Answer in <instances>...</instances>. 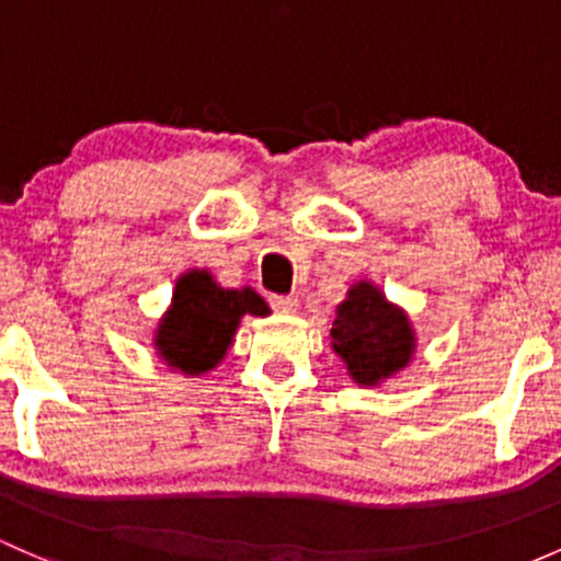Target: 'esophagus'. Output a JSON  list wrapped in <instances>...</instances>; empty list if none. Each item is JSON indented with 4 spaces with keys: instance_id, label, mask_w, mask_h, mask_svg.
I'll list each match as a JSON object with an SVG mask.
<instances>
[{
    "instance_id": "obj_1",
    "label": "esophagus",
    "mask_w": 561,
    "mask_h": 561,
    "mask_svg": "<svg viewBox=\"0 0 561 561\" xmlns=\"http://www.w3.org/2000/svg\"><path fill=\"white\" fill-rule=\"evenodd\" d=\"M270 305H273L275 312H283V316H291V312L299 310L297 297H270Z\"/></svg>"
}]
</instances>
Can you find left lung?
I'll return each instance as SVG.
<instances>
[{
  "label": "left lung",
  "instance_id": "obj_1",
  "mask_svg": "<svg viewBox=\"0 0 561 561\" xmlns=\"http://www.w3.org/2000/svg\"><path fill=\"white\" fill-rule=\"evenodd\" d=\"M331 347L353 382L377 388L412 364L417 336L407 310L371 280H358L347 288L345 302L336 305Z\"/></svg>",
  "mask_w": 561,
  "mask_h": 561
}]
</instances>
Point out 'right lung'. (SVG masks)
<instances>
[{"label":"right lung","instance_id":"right-lung-1","mask_svg":"<svg viewBox=\"0 0 561 561\" xmlns=\"http://www.w3.org/2000/svg\"><path fill=\"white\" fill-rule=\"evenodd\" d=\"M243 316H270L267 302L254 288H225L208 270H186L176 278L171 307L154 329L152 345L173 371L201 377L225 360Z\"/></svg>","mask_w":561,"mask_h":561}]
</instances>
